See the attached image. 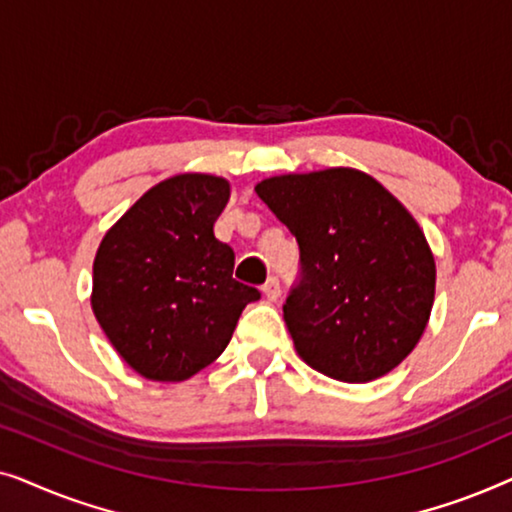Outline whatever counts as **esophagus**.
<instances>
[{
  "label": "esophagus",
  "instance_id": "34e87169",
  "mask_svg": "<svg viewBox=\"0 0 512 512\" xmlns=\"http://www.w3.org/2000/svg\"><path fill=\"white\" fill-rule=\"evenodd\" d=\"M279 293H282V291H279V279L277 277H270L268 282L263 284V296L268 298L270 303H275V300L279 298Z\"/></svg>",
  "mask_w": 512,
  "mask_h": 512
}]
</instances>
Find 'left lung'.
<instances>
[{
  "mask_svg": "<svg viewBox=\"0 0 512 512\" xmlns=\"http://www.w3.org/2000/svg\"><path fill=\"white\" fill-rule=\"evenodd\" d=\"M300 249L284 321L307 366L361 384L394 370L422 338L436 261L412 214L370 174L331 167L256 184Z\"/></svg>",
  "mask_w": 512,
  "mask_h": 512,
  "instance_id": "obj_1",
  "label": "left lung"
}]
</instances>
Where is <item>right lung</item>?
<instances>
[{
	"label": "right lung",
	"instance_id": "right-lung-1",
	"mask_svg": "<svg viewBox=\"0 0 512 512\" xmlns=\"http://www.w3.org/2000/svg\"><path fill=\"white\" fill-rule=\"evenodd\" d=\"M228 198L226 179L177 174L149 188L100 242L90 303L121 359L146 380L200 373L261 298L233 279V249L214 237Z\"/></svg>",
	"mask_w": 512,
	"mask_h": 512
}]
</instances>
